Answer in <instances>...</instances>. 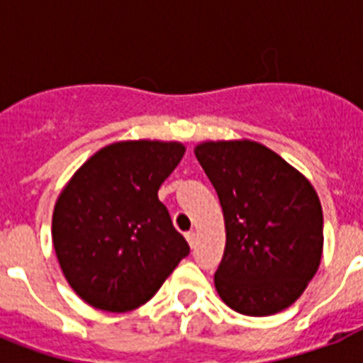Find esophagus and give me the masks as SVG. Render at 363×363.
I'll return each instance as SVG.
<instances>
[{"label":"esophagus","instance_id":"esophagus-1","mask_svg":"<svg viewBox=\"0 0 363 363\" xmlns=\"http://www.w3.org/2000/svg\"><path fill=\"white\" fill-rule=\"evenodd\" d=\"M185 238H187L189 245H191V247L196 245V233H194V230H189V233L185 234Z\"/></svg>","mask_w":363,"mask_h":363}]
</instances>
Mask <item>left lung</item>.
<instances>
[{
  "instance_id": "8db88e82",
  "label": "left lung",
  "mask_w": 363,
  "mask_h": 363,
  "mask_svg": "<svg viewBox=\"0 0 363 363\" xmlns=\"http://www.w3.org/2000/svg\"><path fill=\"white\" fill-rule=\"evenodd\" d=\"M194 154L225 218V251L214 274L218 294L247 316L287 309L322 259L318 194L306 176L262 143L203 142Z\"/></svg>"
}]
</instances>
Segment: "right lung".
<instances>
[{"label": "right lung", "instance_id": "add662e5", "mask_svg": "<svg viewBox=\"0 0 363 363\" xmlns=\"http://www.w3.org/2000/svg\"><path fill=\"white\" fill-rule=\"evenodd\" d=\"M184 154L178 142L112 143L63 187L52 214L54 251L89 306L111 313L143 306L191 252L158 200Z\"/></svg>", "mask_w": 363, "mask_h": 363}]
</instances>
